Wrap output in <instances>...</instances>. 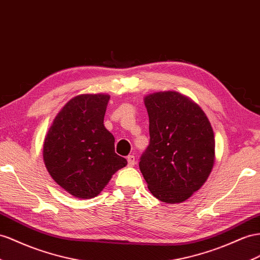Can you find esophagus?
<instances>
[{
    "instance_id": "34e87169",
    "label": "esophagus",
    "mask_w": 260,
    "mask_h": 260,
    "mask_svg": "<svg viewBox=\"0 0 260 260\" xmlns=\"http://www.w3.org/2000/svg\"><path fill=\"white\" fill-rule=\"evenodd\" d=\"M127 164H128L129 167H134L135 164H136L134 155H128L127 156Z\"/></svg>"
}]
</instances>
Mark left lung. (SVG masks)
<instances>
[{"mask_svg": "<svg viewBox=\"0 0 260 260\" xmlns=\"http://www.w3.org/2000/svg\"><path fill=\"white\" fill-rule=\"evenodd\" d=\"M144 102L150 141L139 169L152 196L181 203L202 187L214 165L211 123L197 103L176 91L151 93Z\"/></svg>", "mask_w": 260, "mask_h": 260, "instance_id": "1", "label": "left lung"}]
</instances>
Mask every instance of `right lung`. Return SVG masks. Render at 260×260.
I'll return each instance as SVG.
<instances>
[{"label":"right lung","mask_w":260,"mask_h":260,"mask_svg":"<svg viewBox=\"0 0 260 260\" xmlns=\"http://www.w3.org/2000/svg\"><path fill=\"white\" fill-rule=\"evenodd\" d=\"M109 94H80L58 113L45 137L43 157L51 178L78 199H92L127 165L104 127Z\"/></svg>","instance_id":"right-lung-1"}]
</instances>
